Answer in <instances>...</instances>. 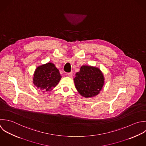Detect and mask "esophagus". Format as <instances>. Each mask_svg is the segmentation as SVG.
I'll return each instance as SVG.
<instances>
[{
  "label": "esophagus",
  "mask_w": 146,
  "mask_h": 146,
  "mask_svg": "<svg viewBox=\"0 0 146 146\" xmlns=\"http://www.w3.org/2000/svg\"><path fill=\"white\" fill-rule=\"evenodd\" d=\"M68 76H69V77H72V76H73V72H71L68 73Z\"/></svg>",
  "instance_id": "esophagus-1"
}]
</instances>
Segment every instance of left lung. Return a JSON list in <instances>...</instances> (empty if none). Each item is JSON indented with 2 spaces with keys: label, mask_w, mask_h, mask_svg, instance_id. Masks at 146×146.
<instances>
[{
  "label": "left lung",
  "mask_w": 146,
  "mask_h": 146,
  "mask_svg": "<svg viewBox=\"0 0 146 146\" xmlns=\"http://www.w3.org/2000/svg\"><path fill=\"white\" fill-rule=\"evenodd\" d=\"M104 77L100 69L91 66H82L76 74L74 82L78 93L85 98L100 93L104 84Z\"/></svg>",
  "instance_id": "left-lung-1"
}]
</instances>
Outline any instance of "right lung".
<instances>
[{"label": "right lung", "mask_w": 146, "mask_h": 146, "mask_svg": "<svg viewBox=\"0 0 146 146\" xmlns=\"http://www.w3.org/2000/svg\"><path fill=\"white\" fill-rule=\"evenodd\" d=\"M61 76L54 64L48 62L38 66L34 73L33 84L44 92L50 91L59 82Z\"/></svg>", "instance_id": "add662e5"}]
</instances>
